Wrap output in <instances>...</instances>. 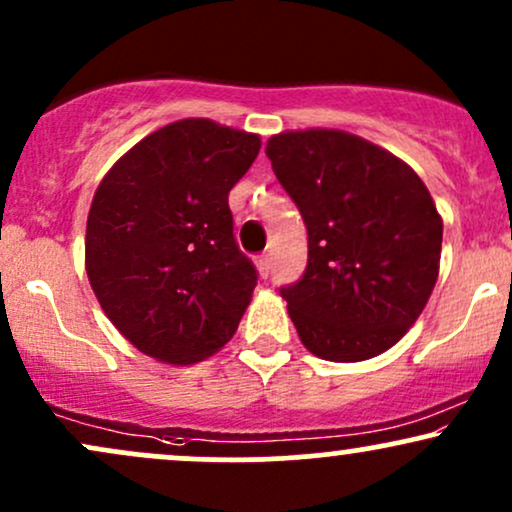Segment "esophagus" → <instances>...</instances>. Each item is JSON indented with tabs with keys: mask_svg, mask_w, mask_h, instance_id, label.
I'll use <instances>...</instances> for the list:
<instances>
[{
	"mask_svg": "<svg viewBox=\"0 0 512 512\" xmlns=\"http://www.w3.org/2000/svg\"><path fill=\"white\" fill-rule=\"evenodd\" d=\"M255 264H257V272H260L262 279H267L269 272H272V257H269V255H260V257H257V260H255Z\"/></svg>",
	"mask_w": 512,
	"mask_h": 512,
	"instance_id": "1",
	"label": "esophagus"
}]
</instances>
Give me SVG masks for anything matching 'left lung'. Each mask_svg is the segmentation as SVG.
Wrapping results in <instances>:
<instances>
[{"mask_svg":"<svg viewBox=\"0 0 512 512\" xmlns=\"http://www.w3.org/2000/svg\"><path fill=\"white\" fill-rule=\"evenodd\" d=\"M276 180L308 228V267L281 289L310 354L356 363L395 346L438 281L443 219L424 180L342 129L267 142Z\"/></svg>","mask_w":512,"mask_h":512,"instance_id":"8db88e82","label":"left lung"}]
</instances>
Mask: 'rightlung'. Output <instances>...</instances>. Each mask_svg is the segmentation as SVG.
<instances>
[{"instance_id": "right-lung-1", "label": "right lung", "mask_w": 512, "mask_h": 512, "mask_svg": "<svg viewBox=\"0 0 512 512\" xmlns=\"http://www.w3.org/2000/svg\"><path fill=\"white\" fill-rule=\"evenodd\" d=\"M260 137L204 117L170 122L105 173L86 221V274L129 344L173 366L221 349L257 286L228 192Z\"/></svg>"}]
</instances>
